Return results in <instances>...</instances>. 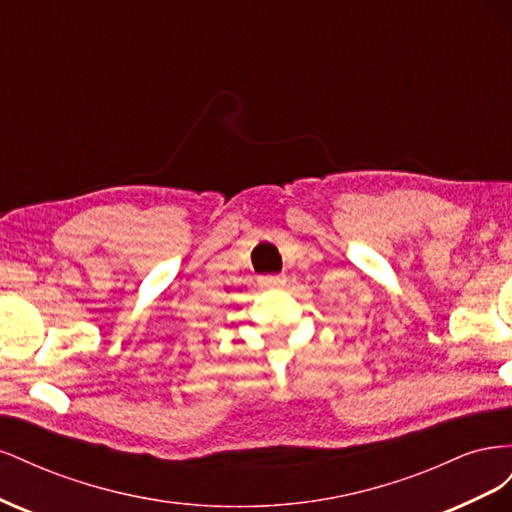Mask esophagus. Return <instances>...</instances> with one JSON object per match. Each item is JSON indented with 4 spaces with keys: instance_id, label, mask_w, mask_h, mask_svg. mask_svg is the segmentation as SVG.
<instances>
[{
    "instance_id": "obj_1",
    "label": "esophagus",
    "mask_w": 512,
    "mask_h": 512,
    "mask_svg": "<svg viewBox=\"0 0 512 512\" xmlns=\"http://www.w3.org/2000/svg\"><path fill=\"white\" fill-rule=\"evenodd\" d=\"M258 284H260V288H267V290L282 288L286 284V277L284 275H265V277H260Z\"/></svg>"
}]
</instances>
